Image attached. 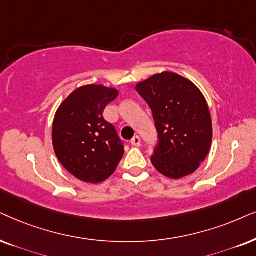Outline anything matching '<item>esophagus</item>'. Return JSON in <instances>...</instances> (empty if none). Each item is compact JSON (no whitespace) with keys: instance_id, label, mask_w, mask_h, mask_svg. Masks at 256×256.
<instances>
[{"instance_id":"esophagus-1","label":"esophagus","mask_w":256,"mask_h":256,"mask_svg":"<svg viewBox=\"0 0 256 256\" xmlns=\"http://www.w3.org/2000/svg\"><path fill=\"white\" fill-rule=\"evenodd\" d=\"M131 144L134 145V146H139V145H140V138H139V136H134V137L131 139Z\"/></svg>"}]
</instances>
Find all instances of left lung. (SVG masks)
Listing matches in <instances>:
<instances>
[{
    "mask_svg": "<svg viewBox=\"0 0 256 256\" xmlns=\"http://www.w3.org/2000/svg\"><path fill=\"white\" fill-rule=\"evenodd\" d=\"M136 90L154 116L158 144L151 162L157 171L178 180L198 169L212 146V117L202 92L186 78L163 72Z\"/></svg>",
    "mask_w": 256,
    "mask_h": 256,
    "instance_id": "left-lung-1",
    "label": "left lung"
}]
</instances>
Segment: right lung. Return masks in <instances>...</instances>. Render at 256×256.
Returning a JSON list of instances; mask_svg holds the SVG:
<instances>
[{"label":"right lung","mask_w":256,"mask_h":256,"mask_svg":"<svg viewBox=\"0 0 256 256\" xmlns=\"http://www.w3.org/2000/svg\"><path fill=\"white\" fill-rule=\"evenodd\" d=\"M118 90L102 85L79 87L64 100L54 117L53 148L62 166L78 180L100 183L117 169L124 145L102 112Z\"/></svg>","instance_id":"add662e5"}]
</instances>
